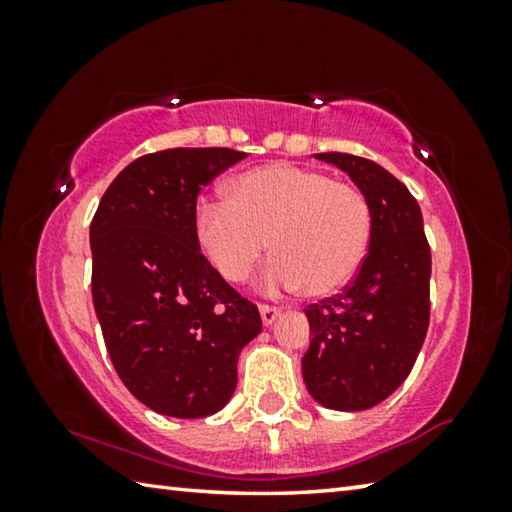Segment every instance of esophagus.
Returning <instances> with one entry per match:
<instances>
[{
    "mask_svg": "<svg viewBox=\"0 0 512 512\" xmlns=\"http://www.w3.org/2000/svg\"><path fill=\"white\" fill-rule=\"evenodd\" d=\"M259 314H262V323L264 325H271L280 316V309L273 307V305H259Z\"/></svg>",
    "mask_w": 512,
    "mask_h": 512,
    "instance_id": "1",
    "label": "esophagus"
}]
</instances>
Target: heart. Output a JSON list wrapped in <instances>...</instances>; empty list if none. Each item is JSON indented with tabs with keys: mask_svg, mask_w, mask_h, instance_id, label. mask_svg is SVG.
I'll use <instances>...</instances> for the list:
<instances>
[{
	"mask_svg": "<svg viewBox=\"0 0 512 512\" xmlns=\"http://www.w3.org/2000/svg\"><path fill=\"white\" fill-rule=\"evenodd\" d=\"M194 232L228 282H244L271 239L275 259L264 273V289L302 287L311 298H325L341 291L366 259L372 207L357 185L275 162L237 176L228 198H201Z\"/></svg>",
	"mask_w": 512,
	"mask_h": 512,
	"instance_id": "b5f03b06",
	"label": "heart"
}]
</instances>
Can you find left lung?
Returning a JSON list of instances; mask_svg holds the SVG:
<instances>
[{"instance_id":"1","label":"left lung","mask_w":512,"mask_h":512,"mask_svg":"<svg viewBox=\"0 0 512 512\" xmlns=\"http://www.w3.org/2000/svg\"><path fill=\"white\" fill-rule=\"evenodd\" d=\"M352 178L372 207V239L357 275L305 309L311 339L302 375L327 409L363 411L409 377L429 329L431 250L409 189L377 162L316 153Z\"/></svg>"}]
</instances>
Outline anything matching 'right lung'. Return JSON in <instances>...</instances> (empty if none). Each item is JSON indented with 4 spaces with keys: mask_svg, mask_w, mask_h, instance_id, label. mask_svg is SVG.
<instances>
[{
    "mask_svg": "<svg viewBox=\"0 0 512 512\" xmlns=\"http://www.w3.org/2000/svg\"><path fill=\"white\" fill-rule=\"evenodd\" d=\"M235 149H164L106 189L90 225L92 300L119 379L171 418H205L235 393L255 302L201 253L194 210L205 185L244 160Z\"/></svg>",
    "mask_w": 512,
    "mask_h": 512,
    "instance_id": "1",
    "label": "right lung"
}]
</instances>
